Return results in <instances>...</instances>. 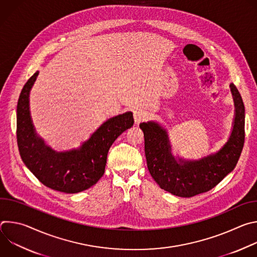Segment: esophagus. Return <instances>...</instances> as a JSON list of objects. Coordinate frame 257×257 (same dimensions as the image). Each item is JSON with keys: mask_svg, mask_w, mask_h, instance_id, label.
Returning a JSON list of instances; mask_svg holds the SVG:
<instances>
[{"mask_svg": "<svg viewBox=\"0 0 257 257\" xmlns=\"http://www.w3.org/2000/svg\"><path fill=\"white\" fill-rule=\"evenodd\" d=\"M134 122L135 124H139L140 122L144 121L146 118V113L141 108H136L134 111Z\"/></svg>", "mask_w": 257, "mask_h": 257, "instance_id": "esophagus-1", "label": "esophagus"}]
</instances>
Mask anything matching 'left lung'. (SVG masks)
Masks as SVG:
<instances>
[{"label": "left lung", "instance_id": "1", "mask_svg": "<svg viewBox=\"0 0 257 257\" xmlns=\"http://www.w3.org/2000/svg\"><path fill=\"white\" fill-rule=\"evenodd\" d=\"M235 104L232 133L223 148L200 160L175 158L168 132L159 123H140L149 171L159 186L180 197H192L209 191L236 167L245 139V107L237 87L231 83Z\"/></svg>", "mask_w": 257, "mask_h": 257}]
</instances>
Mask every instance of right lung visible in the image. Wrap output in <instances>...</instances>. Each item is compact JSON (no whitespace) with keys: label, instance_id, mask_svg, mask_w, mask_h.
<instances>
[{"label":"right lung","instance_id":"1","mask_svg":"<svg viewBox=\"0 0 257 257\" xmlns=\"http://www.w3.org/2000/svg\"><path fill=\"white\" fill-rule=\"evenodd\" d=\"M39 71L23 86L17 103V143L20 157L47 187L64 192L84 191L102 177L106 157L114 141L134 123L133 114L109 118L91 134L79 149L56 152L35 132L29 111V93Z\"/></svg>","mask_w":257,"mask_h":257}]
</instances>
